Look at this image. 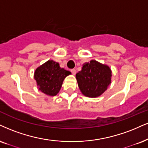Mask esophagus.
Segmentation results:
<instances>
[{"instance_id":"obj_1","label":"esophagus","mask_w":148,"mask_h":148,"mask_svg":"<svg viewBox=\"0 0 148 148\" xmlns=\"http://www.w3.org/2000/svg\"><path fill=\"white\" fill-rule=\"evenodd\" d=\"M71 73H72L73 74V75H75V74H76V73H77V71H76V69H71Z\"/></svg>"}]
</instances>
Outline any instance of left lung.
<instances>
[{
	"mask_svg": "<svg viewBox=\"0 0 148 148\" xmlns=\"http://www.w3.org/2000/svg\"><path fill=\"white\" fill-rule=\"evenodd\" d=\"M112 72L106 65L96 60L83 65L82 71L76 74L78 86L83 95L88 97H97L106 90L111 83Z\"/></svg>",
	"mask_w": 148,
	"mask_h": 148,
	"instance_id": "8db88e82",
	"label": "left lung"
}]
</instances>
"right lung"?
Wrapping results in <instances>:
<instances>
[{"mask_svg":"<svg viewBox=\"0 0 148 148\" xmlns=\"http://www.w3.org/2000/svg\"><path fill=\"white\" fill-rule=\"evenodd\" d=\"M70 74V71L60 68L58 63L49 60L36 69L34 78L40 90L48 95L55 96L59 92L64 78Z\"/></svg>","mask_w":148,"mask_h":148,"instance_id":"right-lung-1","label":"right lung"}]
</instances>
